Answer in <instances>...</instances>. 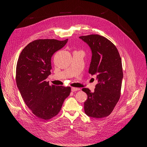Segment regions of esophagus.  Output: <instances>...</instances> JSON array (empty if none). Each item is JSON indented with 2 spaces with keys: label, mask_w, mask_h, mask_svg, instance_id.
<instances>
[{
  "label": "esophagus",
  "mask_w": 147,
  "mask_h": 147,
  "mask_svg": "<svg viewBox=\"0 0 147 147\" xmlns=\"http://www.w3.org/2000/svg\"><path fill=\"white\" fill-rule=\"evenodd\" d=\"M80 89L79 88H75V87H72L71 88V90L72 92H75V91H77V90H79Z\"/></svg>",
  "instance_id": "34e87169"
}]
</instances>
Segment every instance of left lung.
Returning <instances> with one entry per match:
<instances>
[{
  "label": "left lung",
  "instance_id": "8db88e82",
  "mask_svg": "<svg viewBox=\"0 0 147 147\" xmlns=\"http://www.w3.org/2000/svg\"><path fill=\"white\" fill-rule=\"evenodd\" d=\"M90 47L92 56L89 73L96 75L98 84L94 91L83 88L88 96L84 111L89 117L109 116L118 102L123 77L121 58L116 46L104 37L90 34L79 37Z\"/></svg>",
  "mask_w": 147,
  "mask_h": 147
}]
</instances>
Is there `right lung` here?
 <instances>
[{
    "label": "right lung",
    "mask_w": 147,
    "mask_h": 147,
    "mask_svg": "<svg viewBox=\"0 0 147 147\" xmlns=\"http://www.w3.org/2000/svg\"><path fill=\"white\" fill-rule=\"evenodd\" d=\"M68 39H40L30 42L19 55L16 80L21 96L37 117L49 120L59 113L71 87L50 85L46 79L51 74V58Z\"/></svg>",
    "instance_id": "add662e5"
}]
</instances>
